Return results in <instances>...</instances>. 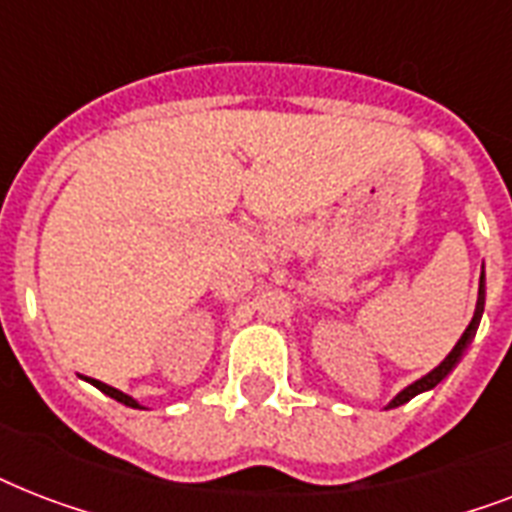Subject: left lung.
Instances as JSON below:
<instances>
[{"label": "left lung", "instance_id": "obj_1", "mask_svg": "<svg viewBox=\"0 0 512 512\" xmlns=\"http://www.w3.org/2000/svg\"><path fill=\"white\" fill-rule=\"evenodd\" d=\"M484 300H486V276H484V271H481V281H478L476 313H473V319H470L468 329L462 332V337H460V340H457V345H454V348H452V353H449V356H446L444 361H441V364L436 366V369H430V372L425 374V377H420V380H414L412 385H406V388L401 390V393H398V396L393 398V401H390L388 406H385V409H396V406L406 404V401H412L414 396H420V393H425V390H433L438 385V382L444 380L446 374L452 372L454 366L460 364L462 353L468 350V345H470V342H473V337H476V332H478V324H481V316H484Z\"/></svg>", "mask_w": 512, "mask_h": 512}]
</instances>
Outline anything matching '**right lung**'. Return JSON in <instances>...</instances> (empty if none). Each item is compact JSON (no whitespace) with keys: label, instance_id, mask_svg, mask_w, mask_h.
Segmentation results:
<instances>
[{"label":"right lung","instance_id":"right-lung-1","mask_svg":"<svg viewBox=\"0 0 512 512\" xmlns=\"http://www.w3.org/2000/svg\"><path fill=\"white\" fill-rule=\"evenodd\" d=\"M87 382H92V385H95V388H98V390H103V393H106V396L116 398V401H119V404H124V406H132V409H146V406H143V404H138V401H135V398H132V396H127V393H122V390L111 388V385H106V382H100V380H92V377H87Z\"/></svg>","mask_w":512,"mask_h":512}]
</instances>
